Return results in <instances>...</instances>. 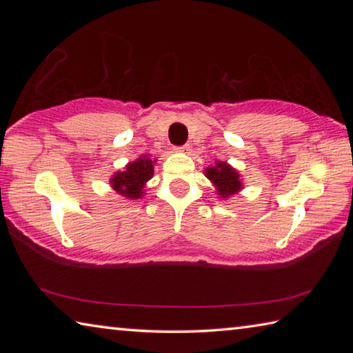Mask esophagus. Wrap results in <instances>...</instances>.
Listing matches in <instances>:
<instances>
[{
  "label": "esophagus",
  "mask_w": 353,
  "mask_h": 353,
  "mask_svg": "<svg viewBox=\"0 0 353 353\" xmlns=\"http://www.w3.org/2000/svg\"><path fill=\"white\" fill-rule=\"evenodd\" d=\"M188 145H182V146H176L174 148V151H179V152H185V151H188Z\"/></svg>",
  "instance_id": "1"
}]
</instances>
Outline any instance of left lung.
<instances>
[{"instance_id":"obj_1","label":"left lung","mask_w":353,"mask_h":353,"mask_svg":"<svg viewBox=\"0 0 353 353\" xmlns=\"http://www.w3.org/2000/svg\"><path fill=\"white\" fill-rule=\"evenodd\" d=\"M205 176L216 185L218 194L221 198H227V196L235 194L236 191L241 188L238 172L234 168H230L225 162H218V165L213 166V168H207Z\"/></svg>"}]
</instances>
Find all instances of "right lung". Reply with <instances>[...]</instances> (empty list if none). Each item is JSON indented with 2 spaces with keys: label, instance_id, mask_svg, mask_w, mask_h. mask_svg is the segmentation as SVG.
<instances>
[{
  "label": "right lung",
  "instance_id": "obj_1",
  "mask_svg": "<svg viewBox=\"0 0 353 353\" xmlns=\"http://www.w3.org/2000/svg\"><path fill=\"white\" fill-rule=\"evenodd\" d=\"M155 160L148 159L143 155L137 162L129 163L126 171L117 172L112 177V187L115 188L117 193L126 196L129 199H139L143 194V185L154 174V163Z\"/></svg>",
  "mask_w": 353,
  "mask_h": 353
}]
</instances>
